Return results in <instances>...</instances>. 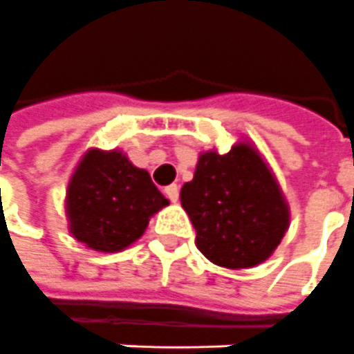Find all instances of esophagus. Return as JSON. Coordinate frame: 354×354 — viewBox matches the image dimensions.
Returning <instances> with one entry per match:
<instances>
[{
    "mask_svg": "<svg viewBox=\"0 0 354 354\" xmlns=\"http://www.w3.org/2000/svg\"><path fill=\"white\" fill-rule=\"evenodd\" d=\"M165 196L169 198L171 202H177V200H179V187H177V185L165 187Z\"/></svg>",
    "mask_w": 354,
    "mask_h": 354,
    "instance_id": "obj_1",
    "label": "esophagus"
}]
</instances>
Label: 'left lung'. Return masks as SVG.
Segmentation results:
<instances>
[{
    "label": "left lung",
    "mask_w": 354,
    "mask_h": 354,
    "mask_svg": "<svg viewBox=\"0 0 354 354\" xmlns=\"http://www.w3.org/2000/svg\"><path fill=\"white\" fill-rule=\"evenodd\" d=\"M181 205L196 230V245L215 265L250 269L277 250L290 223L278 183L248 145L200 156Z\"/></svg>",
    "instance_id": "left-lung-1"
}]
</instances>
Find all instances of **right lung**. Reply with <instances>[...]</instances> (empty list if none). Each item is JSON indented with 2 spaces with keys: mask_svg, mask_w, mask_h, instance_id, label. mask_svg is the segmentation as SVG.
<instances>
[{
  "mask_svg": "<svg viewBox=\"0 0 354 354\" xmlns=\"http://www.w3.org/2000/svg\"><path fill=\"white\" fill-rule=\"evenodd\" d=\"M167 204L149 171L118 150H89L66 192L72 236L97 252H120L133 244L150 217Z\"/></svg>",
  "mask_w": 354,
  "mask_h": 354,
  "instance_id": "right-lung-1",
  "label": "right lung"
}]
</instances>
